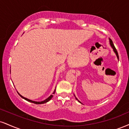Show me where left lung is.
I'll return each mask as SVG.
<instances>
[{
  "label": "left lung",
  "instance_id": "1",
  "mask_svg": "<svg viewBox=\"0 0 129 129\" xmlns=\"http://www.w3.org/2000/svg\"><path fill=\"white\" fill-rule=\"evenodd\" d=\"M109 43H110V45H111V47H112V48L113 49V50H114V52L115 53V54H116V55H117V58H118V59H119V56H118V52H117V49H116V48L115 47V46H114V44H113V42H112V40L111 39H110V38H109ZM75 96V95H74ZM75 98H76V99L77 100H78V102H80V103H82L81 102H80L79 100H78V99H77L76 97H75Z\"/></svg>",
  "mask_w": 129,
  "mask_h": 129
}]
</instances>
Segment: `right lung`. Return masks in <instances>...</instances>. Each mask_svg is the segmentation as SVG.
<instances>
[{"mask_svg": "<svg viewBox=\"0 0 129 129\" xmlns=\"http://www.w3.org/2000/svg\"><path fill=\"white\" fill-rule=\"evenodd\" d=\"M55 91H56V90L55 89V91H54L53 92V94L55 93ZM18 94H19V95H20V97H21V98H23V99H24V100L28 101V102H31V103H33L37 104V105H40V104H44V103H47V102H49V101H50V100H51V99H52V97H53V95H50L49 96V97H48L47 99H46V100H44V101H42V102H35V101H32V100H29V99H28L25 98V97H23V96L21 95H20V94L18 92Z\"/></svg>", "mask_w": 129, "mask_h": 129, "instance_id": "right-lung-1", "label": "right lung"}]
</instances>
